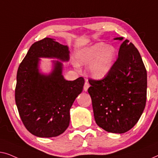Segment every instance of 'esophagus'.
Instances as JSON below:
<instances>
[{
  "label": "esophagus",
  "instance_id": "34e87169",
  "mask_svg": "<svg viewBox=\"0 0 158 158\" xmlns=\"http://www.w3.org/2000/svg\"><path fill=\"white\" fill-rule=\"evenodd\" d=\"M89 84L87 82V80L86 79L85 81V83H84V91H85V92H86V91L88 90V88L89 87Z\"/></svg>",
  "mask_w": 158,
  "mask_h": 158
}]
</instances>
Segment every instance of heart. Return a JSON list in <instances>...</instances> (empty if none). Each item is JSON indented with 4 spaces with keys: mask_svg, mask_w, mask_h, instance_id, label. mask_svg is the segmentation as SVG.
Wrapping results in <instances>:
<instances>
[{
    "mask_svg": "<svg viewBox=\"0 0 158 158\" xmlns=\"http://www.w3.org/2000/svg\"><path fill=\"white\" fill-rule=\"evenodd\" d=\"M114 56L115 51L112 46L97 43L80 51L76 56V61L79 65L90 63L89 66L90 75L94 78L100 79L110 72Z\"/></svg>",
    "mask_w": 158,
    "mask_h": 158,
    "instance_id": "1",
    "label": "heart"
}]
</instances>
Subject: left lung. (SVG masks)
<instances>
[{"mask_svg":"<svg viewBox=\"0 0 158 158\" xmlns=\"http://www.w3.org/2000/svg\"><path fill=\"white\" fill-rule=\"evenodd\" d=\"M89 82L97 125L119 134L131 130L140 118L147 99V71L134 44L124 41L110 72L103 79L89 78Z\"/></svg>","mask_w":158,"mask_h":158,"instance_id":"obj_1","label":"left lung"}]
</instances>
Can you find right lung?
Segmentation results:
<instances>
[{
    "instance_id": "right-lung-1",
    "label": "right lung",
    "mask_w": 158,
    "mask_h": 158,
    "mask_svg": "<svg viewBox=\"0 0 158 158\" xmlns=\"http://www.w3.org/2000/svg\"><path fill=\"white\" fill-rule=\"evenodd\" d=\"M40 57L68 61L67 46L45 38L32 44L17 72L15 100L21 121L32 135L39 137L59 136L69 125L71 106L81 92L83 77L66 81L62 64L54 63L49 75L39 72Z\"/></svg>"
}]
</instances>
